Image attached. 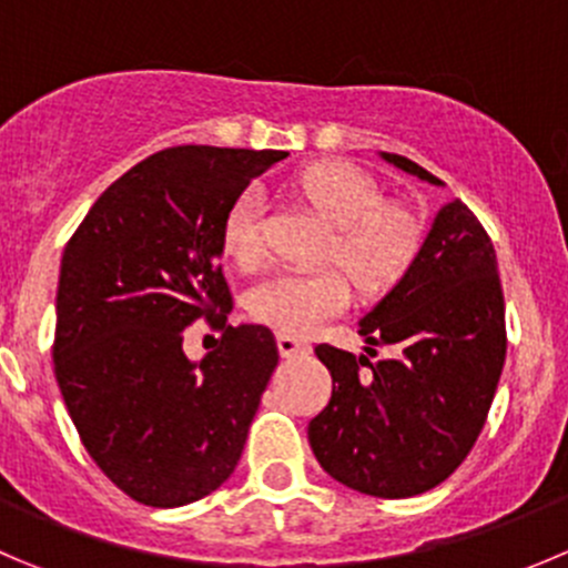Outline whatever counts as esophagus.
<instances>
[{"mask_svg": "<svg viewBox=\"0 0 568 568\" xmlns=\"http://www.w3.org/2000/svg\"><path fill=\"white\" fill-rule=\"evenodd\" d=\"M277 349L283 357H296V355H307L311 352V344L302 338H296V335H288V333H280L277 335Z\"/></svg>", "mask_w": 568, "mask_h": 568, "instance_id": "esophagus-1", "label": "esophagus"}]
</instances>
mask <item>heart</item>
<instances>
[{
	"label": "heart",
	"instance_id": "heart-1",
	"mask_svg": "<svg viewBox=\"0 0 568 568\" xmlns=\"http://www.w3.org/2000/svg\"><path fill=\"white\" fill-rule=\"evenodd\" d=\"M300 191L335 230L333 257L363 291H383L407 272L418 252L416 219L383 205V191L349 163H313L300 174ZM224 250L241 266L263 257V194L250 185L224 219ZM349 280L338 268H283L250 291V313L283 333L305 335L341 313Z\"/></svg>",
	"mask_w": 568,
	"mask_h": 568
}]
</instances>
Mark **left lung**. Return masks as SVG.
Here are the masks:
<instances>
[{
    "label": "left lung",
    "mask_w": 568,
    "mask_h": 568,
    "mask_svg": "<svg viewBox=\"0 0 568 568\" xmlns=\"http://www.w3.org/2000/svg\"><path fill=\"white\" fill-rule=\"evenodd\" d=\"M385 163L444 185L402 155ZM366 355L318 344L333 377L327 407L307 424L313 455L333 480L402 499L447 480L475 447L505 366V300L497 252L475 213L447 202L399 283L357 322Z\"/></svg>",
    "instance_id": "left-lung-1"
}]
</instances>
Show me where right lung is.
Listing matches in <instances>:
<instances>
[{
    "label": "right lung",
    "instance_id": "1",
    "mask_svg": "<svg viewBox=\"0 0 568 568\" xmlns=\"http://www.w3.org/2000/svg\"><path fill=\"white\" fill-rule=\"evenodd\" d=\"M283 158L155 152L93 202L65 244L54 377L88 455L135 503H196L239 466L280 355L263 324H227L224 219ZM196 317L223 329L202 362L182 352V329Z\"/></svg>",
    "mask_w": 568,
    "mask_h": 568
}]
</instances>
